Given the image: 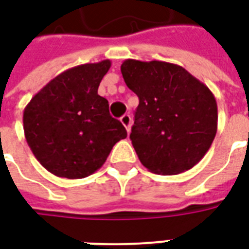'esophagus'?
I'll list each match as a JSON object with an SVG mask.
<instances>
[{"label": "esophagus", "instance_id": "obj_1", "mask_svg": "<svg viewBox=\"0 0 249 249\" xmlns=\"http://www.w3.org/2000/svg\"><path fill=\"white\" fill-rule=\"evenodd\" d=\"M120 121H121V124L124 125L125 128H126V130H128V133L130 132V124H132V119H130L129 114H124L121 119H120Z\"/></svg>", "mask_w": 249, "mask_h": 249}]
</instances>
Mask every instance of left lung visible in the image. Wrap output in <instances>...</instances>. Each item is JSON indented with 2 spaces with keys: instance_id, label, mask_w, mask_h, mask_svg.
Returning <instances> with one entry per match:
<instances>
[{
  "instance_id": "8db88e82",
  "label": "left lung",
  "mask_w": 249,
  "mask_h": 249,
  "mask_svg": "<svg viewBox=\"0 0 249 249\" xmlns=\"http://www.w3.org/2000/svg\"><path fill=\"white\" fill-rule=\"evenodd\" d=\"M121 73L139 97L129 137L141 164L159 175L195 167L217 130V104L208 87L171 62L125 60Z\"/></svg>"
}]
</instances>
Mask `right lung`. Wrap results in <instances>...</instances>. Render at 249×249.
I'll return each mask as SVG.
<instances>
[{
  "label": "right lung",
  "mask_w": 249,
  "mask_h": 249,
  "mask_svg": "<svg viewBox=\"0 0 249 249\" xmlns=\"http://www.w3.org/2000/svg\"><path fill=\"white\" fill-rule=\"evenodd\" d=\"M110 61L74 66L54 77L24 110L28 145L46 171L58 178H84L103 167L116 142L126 137L109 114L98 85Z\"/></svg>",
  "instance_id": "obj_1"
}]
</instances>
